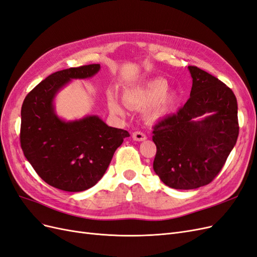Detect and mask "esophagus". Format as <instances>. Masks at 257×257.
I'll use <instances>...</instances> for the list:
<instances>
[{
  "label": "esophagus",
  "mask_w": 257,
  "mask_h": 257,
  "mask_svg": "<svg viewBox=\"0 0 257 257\" xmlns=\"http://www.w3.org/2000/svg\"><path fill=\"white\" fill-rule=\"evenodd\" d=\"M132 137H133V139L136 142H143L147 139V136L144 133H142V132H134Z\"/></svg>",
  "instance_id": "34e87169"
}]
</instances>
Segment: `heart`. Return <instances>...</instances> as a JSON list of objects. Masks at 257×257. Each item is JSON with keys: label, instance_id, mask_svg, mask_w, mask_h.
<instances>
[{"label": "heart", "instance_id": "b5f03b06", "mask_svg": "<svg viewBox=\"0 0 257 257\" xmlns=\"http://www.w3.org/2000/svg\"><path fill=\"white\" fill-rule=\"evenodd\" d=\"M168 88L169 84L167 80L162 78L155 79L143 87L126 90L123 95L124 102L127 106L137 109H144L152 106L148 111V116L151 120H159L172 112L176 103V93H167ZM108 105L110 110L115 113H125V107L112 94L108 95Z\"/></svg>", "mask_w": 257, "mask_h": 257}]
</instances>
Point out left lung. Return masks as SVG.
I'll use <instances>...</instances> for the list:
<instances>
[{
  "instance_id": "left-lung-1",
  "label": "left lung",
  "mask_w": 257,
  "mask_h": 257,
  "mask_svg": "<svg viewBox=\"0 0 257 257\" xmlns=\"http://www.w3.org/2000/svg\"><path fill=\"white\" fill-rule=\"evenodd\" d=\"M193 78L190 98L176 113L153 127L157 146L153 169L176 190L209 184L221 172L239 134L234 92L214 76L189 66ZM205 114L204 119L198 120Z\"/></svg>"
}]
</instances>
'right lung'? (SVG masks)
Here are the masks:
<instances>
[{
  "label": "right lung",
  "instance_id": "obj_1",
  "mask_svg": "<svg viewBox=\"0 0 257 257\" xmlns=\"http://www.w3.org/2000/svg\"><path fill=\"white\" fill-rule=\"evenodd\" d=\"M99 68L89 64L53 73L29 93L21 107L23 154L46 183L62 191L81 192L95 185L116 148L130 136L97 115L66 122L54 112L53 99L65 84L90 78Z\"/></svg>",
  "mask_w": 257,
  "mask_h": 257
}]
</instances>
